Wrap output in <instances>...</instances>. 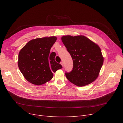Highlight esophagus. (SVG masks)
<instances>
[{"label":"esophagus","instance_id":"34e87169","mask_svg":"<svg viewBox=\"0 0 123 123\" xmlns=\"http://www.w3.org/2000/svg\"><path fill=\"white\" fill-rule=\"evenodd\" d=\"M60 64H61V65L63 67V66H64V63H63V62H61L60 63Z\"/></svg>","mask_w":123,"mask_h":123}]
</instances>
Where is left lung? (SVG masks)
Here are the masks:
<instances>
[{
  "instance_id": "1",
  "label": "left lung",
  "mask_w": 123,
  "mask_h": 123,
  "mask_svg": "<svg viewBox=\"0 0 123 123\" xmlns=\"http://www.w3.org/2000/svg\"><path fill=\"white\" fill-rule=\"evenodd\" d=\"M61 39L73 62L72 70L65 73L67 79L79 87L94 81L104 61L98 45L82 35L64 36Z\"/></svg>"
}]
</instances>
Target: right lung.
Wrapping results in <instances>:
<instances>
[{
  "mask_svg": "<svg viewBox=\"0 0 123 123\" xmlns=\"http://www.w3.org/2000/svg\"><path fill=\"white\" fill-rule=\"evenodd\" d=\"M56 40L55 36L36 38L29 41L19 52L18 67L30 83L42 85L53 78L52 72L62 68L55 60L56 53H50Z\"/></svg>",
  "mask_w": 123,
  "mask_h": 123,
  "instance_id": "add662e5",
  "label": "right lung"
}]
</instances>
